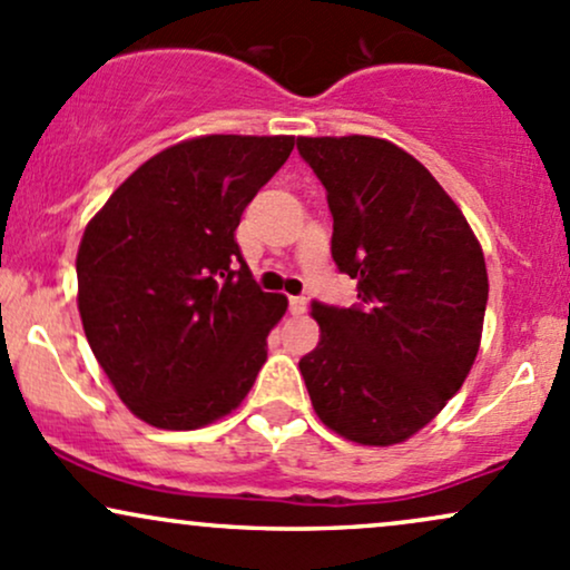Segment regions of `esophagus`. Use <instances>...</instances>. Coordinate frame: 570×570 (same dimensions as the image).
Listing matches in <instances>:
<instances>
[{"label": "esophagus", "mask_w": 570, "mask_h": 570, "mask_svg": "<svg viewBox=\"0 0 570 570\" xmlns=\"http://www.w3.org/2000/svg\"><path fill=\"white\" fill-rule=\"evenodd\" d=\"M289 311L294 315H303L307 311V299L305 297H289Z\"/></svg>", "instance_id": "34e87169"}]
</instances>
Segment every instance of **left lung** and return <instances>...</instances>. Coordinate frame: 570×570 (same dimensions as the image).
Returning a JSON list of instances; mask_svg holds the SVG:
<instances>
[{
    "label": "left lung",
    "instance_id": "1",
    "mask_svg": "<svg viewBox=\"0 0 570 570\" xmlns=\"http://www.w3.org/2000/svg\"><path fill=\"white\" fill-rule=\"evenodd\" d=\"M334 217L332 257L358 305L313 303L321 342L299 361L315 414L363 445L435 420L468 380L489 303L483 249L428 169L380 137H297Z\"/></svg>",
    "mask_w": 570,
    "mask_h": 570
}]
</instances>
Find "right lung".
Returning a JSON list of instances; mask_svg holds the SVG:
<instances>
[{
	"label": "right lung",
	"mask_w": 570,
	"mask_h": 570,
	"mask_svg": "<svg viewBox=\"0 0 570 570\" xmlns=\"http://www.w3.org/2000/svg\"><path fill=\"white\" fill-rule=\"evenodd\" d=\"M294 137L207 135L137 167L89 219L79 315L95 358L135 416L196 430L244 401L284 318L236 244L246 204Z\"/></svg>",
	"instance_id": "obj_1"
}]
</instances>
